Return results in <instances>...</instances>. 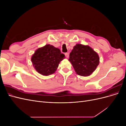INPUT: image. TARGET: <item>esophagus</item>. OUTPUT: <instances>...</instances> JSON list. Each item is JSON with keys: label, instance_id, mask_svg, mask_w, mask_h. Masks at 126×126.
Returning a JSON list of instances; mask_svg holds the SVG:
<instances>
[{"label": "esophagus", "instance_id": "esophagus-1", "mask_svg": "<svg viewBox=\"0 0 126 126\" xmlns=\"http://www.w3.org/2000/svg\"><path fill=\"white\" fill-rule=\"evenodd\" d=\"M69 52H66L65 53V56L67 57V58H68L69 57Z\"/></svg>", "mask_w": 126, "mask_h": 126}]
</instances>
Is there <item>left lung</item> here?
<instances>
[{
	"instance_id": "left-lung-1",
	"label": "left lung",
	"mask_w": 126,
	"mask_h": 126,
	"mask_svg": "<svg viewBox=\"0 0 126 126\" xmlns=\"http://www.w3.org/2000/svg\"><path fill=\"white\" fill-rule=\"evenodd\" d=\"M77 75L87 77L93 74L99 63L97 52L89 46L76 44L70 53L68 59Z\"/></svg>"
}]
</instances>
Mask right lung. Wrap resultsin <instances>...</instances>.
Instances as JSON below:
<instances>
[{
  "label": "right lung",
  "instance_id": "add662e5",
  "mask_svg": "<svg viewBox=\"0 0 126 126\" xmlns=\"http://www.w3.org/2000/svg\"><path fill=\"white\" fill-rule=\"evenodd\" d=\"M65 58L60 49L49 44L38 48L31 60L33 67L39 74L49 76L54 74L61 61Z\"/></svg>",
  "mask_w": 126,
  "mask_h": 126
}]
</instances>
